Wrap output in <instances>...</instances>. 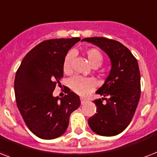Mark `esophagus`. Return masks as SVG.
Here are the masks:
<instances>
[{"instance_id": "esophagus-1", "label": "esophagus", "mask_w": 157, "mask_h": 157, "mask_svg": "<svg viewBox=\"0 0 157 157\" xmlns=\"http://www.w3.org/2000/svg\"><path fill=\"white\" fill-rule=\"evenodd\" d=\"M86 101H87L86 99H85V98H83V97H81V105H84V104H85V103L86 102Z\"/></svg>"}]
</instances>
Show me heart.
Here are the masks:
<instances>
[{
	"label": "heart",
	"mask_w": 157,
	"mask_h": 157,
	"mask_svg": "<svg viewBox=\"0 0 157 157\" xmlns=\"http://www.w3.org/2000/svg\"><path fill=\"white\" fill-rule=\"evenodd\" d=\"M86 56L89 61L90 64L93 67H98L102 65L103 56L101 52L96 48H89L86 52ZM72 54L69 52L66 55L63 61V71L65 73H69L71 71V61ZM69 86L77 94L85 96L93 91L96 86V82L91 77H83V76H75L71 78L69 81Z\"/></svg>",
	"instance_id": "obj_1"
}]
</instances>
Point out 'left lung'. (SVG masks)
<instances>
[{
	"instance_id": "8db88e82",
	"label": "left lung",
	"mask_w": 157,
	"mask_h": 157,
	"mask_svg": "<svg viewBox=\"0 0 157 157\" xmlns=\"http://www.w3.org/2000/svg\"><path fill=\"white\" fill-rule=\"evenodd\" d=\"M105 51L111 61V70L96 91L102 99L94 100L96 112L88 119L90 128L100 136L119 134L130 124L141 94L140 71L136 57L121 43L103 37L86 38Z\"/></svg>"
}]
</instances>
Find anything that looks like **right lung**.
Returning a JSON list of instances; mask_svg holds the SVG:
<instances>
[{"instance_id":"add662e5","label":"right lung","mask_w":157,"mask_h":157,"mask_svg":"<svg viewBox=\"0 0 157 157\" xmlns=\"http://www.w3.org/2000/svg\"><path fill=\"white\" fill-rule=\"evenodd\" d=\"M80 40L71 38L42 42L26 54L16 71L17 107L29 129L42 139L62 136L67 128L71 113L81 105L80 97L67 87V94L63 98L52 95L63 76L66 55Z\"/></svg>"}]
</instances>
